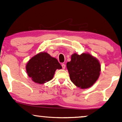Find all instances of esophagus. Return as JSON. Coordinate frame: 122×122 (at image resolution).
I'll return each mask as SVG.
<instances>
[{
	"mask_svg": "<svg viewBox=\"0 0 122 122\" xmlns=\"http://www.w3.org/2000/svg\"><path fill=\"white\" fill-rule=\"evenodd\" d=\"M61 66H62V67L63 69H65V68H66V65L64 64V63H62Z\"/></svg>",
	"mask_w": 122,
	"mask_h": 122,
	"instance_id": "1",
	"label": "esophagus"
}]
</instances>
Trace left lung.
I'll list each match as a JSON object with an SVG mask.
<instances>
[{
    "label": "left lung",
    "mask_w": 122,
    "mask_h": 122,
    "mask_svg": "<svg viewBox=\"0 0 122 122\" xmlns=\"http://www.w3.org/2000/svg\"><path fill=\"white\" fill-rule=\"evenodd\" d=\"M71 81L81 89L92 86L99 78L101 66L99 61L89 54L71 56V60L67 63Z\"/></svg>",
    "instance_id": "obj_1"
}]
</instances>
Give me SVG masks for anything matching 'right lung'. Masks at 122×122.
<instances>
[{"label":"right lung","mask_w":122,"mask_h":122,"mask_svg":"<svg viewBox=\"0 0 122 122\" xmlns=\"http://www.w3.org/2000/svg\"><path fill=\"white\" fill-rule=\"evenodd\" d=\"M29 77L36 83L44 84L52 79L56 70L62 67L57 60L45 52H40L32 57L26 65Z\"/></svg>","instance_id":"add662e5"}]
</instances>
